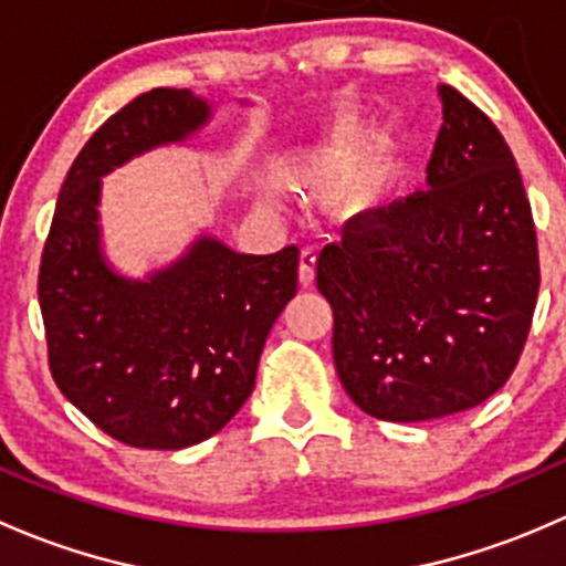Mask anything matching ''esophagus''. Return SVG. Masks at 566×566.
Wrapping results in <instances>:
<instances>
[{
	"mask_svg": "<svg viewBox=\"0 0 566 566\" xmlns=\"http://www.w3.org/2000/svg\"><path fill=\"white\" fill-rule=\"evenodd\" d=\"M313 281H316V250L305 248L300 253V283L307 289Z\"/></svg>",
	"mask_w": 566,
	"mask_h": 566,
	"instance_id": "34e87169",
	"label": "esophagus"
}]
</instances>
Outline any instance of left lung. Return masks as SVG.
Returning a JSON list of instances; mask_svg holds the SVG:
<instances>
[{"label":"left lung","mask_w":566,"mask_h":566,"mask_svg":"<svg viewBox=\"0 0 566 566\" xmlns=\"http://www.w3.org/2000/svg\"><path fill=\"white\" fill-rule=\"evenodd\" d=\"M428 190L357 214L318 255L332 357L348 398L387 422L474 409L506 384L532 329L537 231L491 119L439 86Z\"/></svg>","instance_id":"left-lung-1"}]
</instances>
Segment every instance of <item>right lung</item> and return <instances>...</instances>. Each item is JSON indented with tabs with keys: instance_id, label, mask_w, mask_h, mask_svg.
<instances>
[{
	"instance_id": "1",
	"label": "right lung",
	"mask_w": 566,
	"mask_h": 566,
	"mask_svg": "<svg viewBox=\"0 0 566 566\" xmlns=\"http://www.w3.org/2000/svg\"><path fill=\"white\" fill-rule=\"evenodd\" d=\"M209 119L212 106L190 90H153L103 122L70 166L40 261L56 387L103 433L138 450H185L226 428L296 294L294 244L250 255L201 234L147 277L122 275L103 253L101 179L185 144Z\"/></svg>"
}]
</instances>
